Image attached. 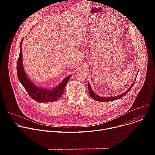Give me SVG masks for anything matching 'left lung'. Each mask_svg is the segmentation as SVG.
<instances>
[{"label":"left lung","mask_w":155,"mask_h":155,"mask_svg":"<svg viewBox=\"0 0 155 155\" xmlns=\"http://www.w3.org/2000/svg\"><path fill=\"white\" fill-rule=\"evenodd\" d=\"M136 81V80H135ZM134 81L133 82V83H132V84L129 87V89L125 92L123 94H122L121 95H119L118 96H115V97H100L99 96H97V94H96L93 91V90H91V86L90 84V83L87 82V86H88V90H89V93H90V96L94 100L97 101H100V102H110V101H115V100H117V99H119L120 98H121L123 96H125L132 88V86H133L134 84Z\"/></svg>","instance_id":"left-lung-1"}]
</instances>
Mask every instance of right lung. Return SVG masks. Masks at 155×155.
I'll list each match as a JSON object with an SVG mask.
<instances>
[{
  "mask_svg": "<svg viewBox=\"0 0 155 155\" xmlns=\"http://www.w3.org/2000/svg\"><path fill=\"white\" fill-rule=\"evenodd\" d=\"M22 56H22L21 41L20 44V52L16 65L17 75L19 81L23 84L31 97L38 102H51L56 101L60 98L64 93V88L65 85L67 84L71 75L64 78L61 84L54 89L48 90L39 87L32 83L26 76L23 67Z\"/></svg>",
  "mask_w": 155,
  "mask_h": 155,
  "instance_id": "add662e5",
  "label": "right lung"
}]
</instances>
